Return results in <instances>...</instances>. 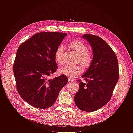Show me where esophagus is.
<instances>
[{
  "instance_id": "esophagus-1",
  "label": "esophagus",
  "mask_w": 133,
  "mask_h": 133,
  "mask_svg": "<svg viewBox=\"0 0 133 133\" xmlns=\"http://www.w3.org/2000/svg\"><path fill=\"white\" fill-rule=\"evenodd\" d=\"M68 80H69V82H72L73 80V79L71 78H68Z\"/></svg>"
}]
</instances>
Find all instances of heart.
<instances>
[{
  "mask_svg": "<svg viewBox=\"0 0 133 133\" xmlns=\"http://www.w3.org/2000/svg\"><path fill=\"white\" fill-rule=\"evenodd\" d=\"M68 47L78 55L76 59V63L85 67L90 65L92 60V55L88 51V48L85 43L80 41H74L68 44ZM63 53L64 47L62 45L58 46L54 52V60L58 65H62L64 63ZM82 70V66L79 65H65L60 68L59 72L70 78H74L81 73Z\"/></svg>",
  "mask_w": 133,
  "mask_h": 133,
  "instance_id": "b5f03b06",
  "label": "heart"
}]
</instances>
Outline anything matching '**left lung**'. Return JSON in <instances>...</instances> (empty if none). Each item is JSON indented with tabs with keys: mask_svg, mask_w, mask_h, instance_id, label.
Listing matches in <instances>:
<instances>
[{
	"mask_svg": "<svg viewBox=\"0 0 133 133\" xmlns=\"http://www.w3.org/2000/svg\"><path fill=\"white\" fill-rule=\"evenodd\" d=\"M92 47L93 58L89 69L78 80L79 89L74 101L79 109L91 112L102 108L109 101L119 79L117 57L107 42L98 36L83 37Z\"/></svg>",
	"mask_w": 133,
	"mask_h": 133,
	"instance_id": "left-lung-1",
	"label": "left lung"
}]
</instances>
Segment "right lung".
Segmentation results:
<instances>
[{
  "instance_id": "right-lung-1",
  "label": "right lung",
  "mask_w": 133,
  "mask_h": 133,
  "mask_svg": "<svg viewBox=\"0 0 133 133\" xmlns=\"http://www.w3.org/2000/svg\"><path fill=\"white\" fill-rule=\"evenodd\" d=\"M66 35L64 33L42 32L18 48L13 66L17 89L22 98L31 106L40 109L51 107L68 83L67 76L64 74L48 78L58 68L54 52Z\"/></svg>"
}]
</instances>
